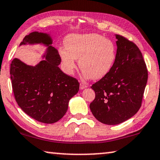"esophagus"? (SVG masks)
I'll use <instances>...</instances> for the list:
<instances>
[{
    "instance_id": "esophagus-1",
    "label": "esophagus",
    "mask_w": 160,
    "mask_h": 160,
    "mask_svg": "<svg viewBox=\"0 0 160 160\" xmlns=\"http://www.w3.org/2000/svg\"><path fill=\"white\" fill-rule=\"evenodd\" d=\"M87 87V86L84 83H82V82L80 83V89H83V88H85Z\"/></svg>"
}]
</instances>
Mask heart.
Listing matches in <instances>:
<instances>
[{"instance_id":"heart-1","label":"heart","mask_w":160,"mask_h":160,"mask_svg":"<svg viewBox=\"0 0 160 160\" xmlns=\"http://www.w3.org/2000/svg\"><path fill=\"white\" fill-rule=\"evenodd\" d=\"M64 44L59 55L63 71L68 75L74 73L76 59H78L83 77L95 80L105 77L114 65L116 46L99 34H71L66 38Z\"/></svg>"}]
</instances>
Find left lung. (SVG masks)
Instances as JSON below:
<instances>
[{
    "instance_id": "1",
    "label": "left lung",
    "mask_w": 160,
    "mask_h": 160,
    "mask_svg": "<svg viewBox=\"0 0 160 160\" xmlns=\"http://www.w3.org/2000/svg\"><path fill=\"white\" fill-rule=\"evenodd\" d=\"M117 58L105 77L92 84L95 98L89 105L98 121L120 124L133 117L142 106L148 78L145 61L133 41L116 35Z\"/></svg>"
}]
</instances>
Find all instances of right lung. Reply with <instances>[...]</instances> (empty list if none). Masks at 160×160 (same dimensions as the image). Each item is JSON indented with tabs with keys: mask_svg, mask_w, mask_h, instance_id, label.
<instances>
[{
	"mask_svg": "<svg viewBox=\"0 0 160 160\" xmlns=\"http://www.w3.org/2000/svg\"><path fill=\"white\" fill-rule=\"evenodd\" d=\"M27 43L48 46L52 41L47 34L33 32L24 37L21 45ZM46 59L30 66L14 58L10 74L15 99L21 109L38 122L53 124L64 116L68 102L78 92L79 83L60 69L61 57L51 46Z\"/></svg>",
	"mask_w": 160,
	"mask_h": 160,
	"instance_id": "right-lung-1",
	"label": "right lung"
}]
</instances>
